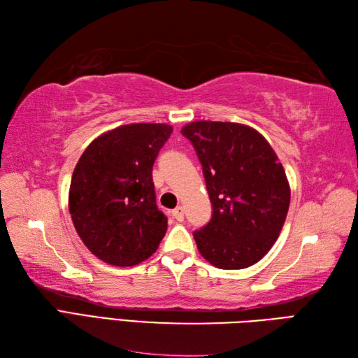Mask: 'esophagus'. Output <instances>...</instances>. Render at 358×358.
<instances>
[{
    "instance_id": "obj_1",
    "label": "esophagus",
    "mask_w": 358,
    "mask_h": 358,
    "mask_svg": "<svg viewBox=\"0 0 358 358\" xmlns=\"http://www.w3.org/2000/svg\"><path fill=\"white\" fill-rule=\"evenodd\" d=\"M171 214H173V217H174V219H176L178 222H182V220H184V208H182V206L174 208Z\"/></svg>"
}]
</instances>
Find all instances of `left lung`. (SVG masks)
Wrapping results in <instances>:
<instances>
[{
	"instance_id": "obj_1",
	"label": "left lung",
	"mask_w": 358,
	"mask_h": 358,
	"mask_svg": "<svg viewBox=\"0 0 358 358\" xmlns=\"http://www.w3.org/2000/svg\"><path fill=\"white\" fill-rule=\"evenodd\" d=\"M202 164L213 217L194 231L202 257L226 270L258 263L275 245L290 185L267 139L245 124L194 121L182 127Z\"/></svg>"
}]
</instances>
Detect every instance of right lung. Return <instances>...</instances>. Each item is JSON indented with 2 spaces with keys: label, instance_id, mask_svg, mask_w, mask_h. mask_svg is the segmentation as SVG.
I'll return each mask as SVG.
<instances>
[{
  "label": "right lung",
  "instance_id": "obj_1",
  "mask_svg": "<svg viewBox=\"0 0 358 358\" xmlns=\"http://www.w3.org/2000/svg\"><path fill=\"white\" fill-rule=\"evenodd\" d=\"M169 124H124L95 138L78 159L68 206L85 246L101 261L127 267L158 249L167 217L158 209L152 170L170 138Z\"/></svg>",
  "mask_w": 358,
  "mask_h": 358
}]
</instances>
